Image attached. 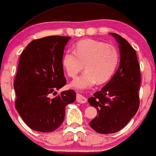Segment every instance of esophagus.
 <instances>
[{
  "label": "esophagus",
  "instance_id": "34e87169",
  "mask_svg": "<svg viewBox=\"0 0 156 156\" xmlns=\"http://www.w3.org/2000/svg\"><path fill=\"white\" fill-rule=\"evenodd\" d=\"M76 101L79 102V103H80V104H84V103H86L87 101V98L84 97L83 95L80 94H76Z\"/></svg>",
  "mask_w": 156,
  "mask_h": 156
}]
</instances>
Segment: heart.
<instances>
[{
    "mask_svg": "<svg viewBox=\"0 0 156 156\" xmlns=\"http://www.w3.org/2000/svg\"><path fill=\"white\" fill-rule=\"evenodd\" d=\"M117 49L105 42L87 39L76 42L74 51L63 55L62 64L68 76L74 78L82 72L84 73L72 81L71 87L79 90L92 87L96 83L104 84L114 75L119 62Z\"/></svg>",
    "mask_w": 156,
    "mask_h": 156,
    "instance_id": "obj_1",
    "label": "heart"
}]
</instances>
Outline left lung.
Returning a JSON list of instances; mask_svg holds the SVG:
<instances>
[{
  "mask_svg": "<svg viewBox=\"0 0 156 156\" xmlns=\"http://www.w3.org/2000/svg\"><path fill=\"white\" fill-rule=\"evenodd\" d=\"M119 42L121 60L119 69L101 90L88 99L98 115L89 123L97 133H116L127 125L139 108L140 65L136 51L129 42L112 33Z\"/></svg>",
  "mask_w": 156,
  "mask_h": 156,
  "instance_id": "1",
  "label": "left lung"
}]
</instances>
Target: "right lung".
<instances>
[{"instance_id":"1","label":"right lung","mask_w":156,"mask_h":156,"mask_svg":"<svg viewBox=\"0 0 156 156\" xmlns=\"http://www.w3.org/2000/svg\"><path fill=\"white\" fill-rule=\"evenodd\" d=\"M69 39L54 35L34 40L20 57L14 81L15 106L34 131L48 133L56 130L65 119V106L76 99L73 89L51 97L67 82L62 59Z\"/></svg>"}]
</instances>
